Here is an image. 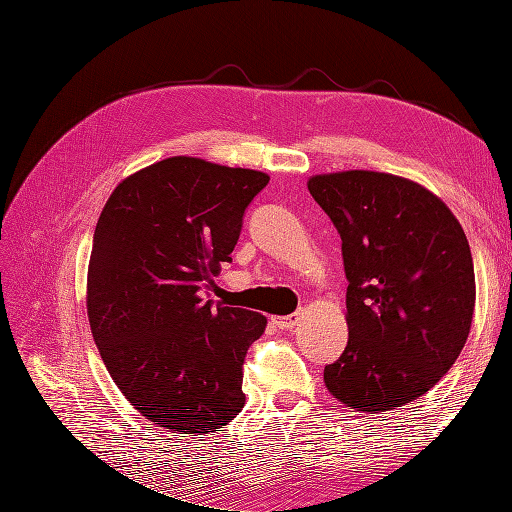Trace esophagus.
<instances>
[{
	"label": "esophagus",
	"mask_w": 512,
	"mask_h": 512,
	"mask_svg": "<svg viewBox=\"0 0 512 512\" xmlns=\"http://www.w3.org/2000/svg\"><path fill=\"white\" fill-rule=\"evenodd\" d=\"M299 314H288V316H271V322L277 329H292L294 322H297Z\"/></svg>",
	"instance_id": "obj_1"
}]
</instances>
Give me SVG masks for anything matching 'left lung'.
<instances>
[{
	"instance_id": "8db88e82",
	"label": "left lung",
	"mask_w": 512,
	"mask_h": 512,
	"mask_svg": "<svg viewBox=\"0 0 512 512\" xmlns=\"http://www.w3.org/2000/svg\"><path fill=\"white\" fill-rule=\"evenodd\" d=\"M307 190L342 237L348 344L324 367L329 393L367 414L423 397L470 335V245L442 200L410 179L344 170Z\"/></svg>"
}]
</instances>
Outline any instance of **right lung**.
I'll return each instance as SVG.
<instances>
[{
    "label": "right lung",
    "mask_w": 512,
    "mask_h": 512,
    "mask_svg": "<svg viewBox=\"0 0 512 512\" xmlns=\"http://www.w3.org/2000/svg\"><path fill=\"white\" fill-rule=\"evenodd\" d=\"M269 183L250 168L175 156L123 179L100 213L87 316L108 374L130 404L170 431L209 433L243 404L247 348L267 318L205 301Z\"/></svg>",
    "instance_id": "1"
}]
</instances>
